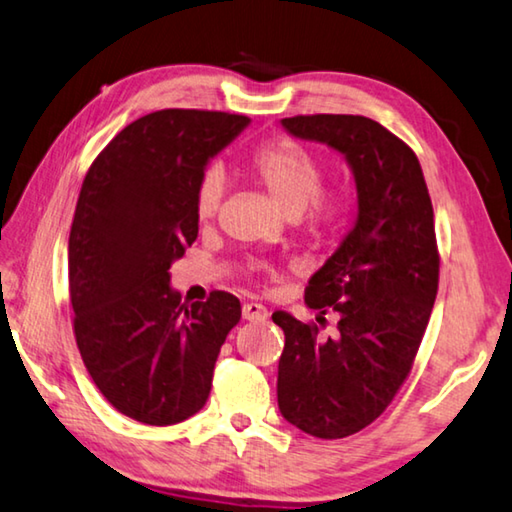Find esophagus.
<instances>
[{
	"label": "esophagus",
	"mask_w": 512,
	"mask_h": 512,
	"mask_svg": "<svg viewBox=\"0 0 512 512\" xmlns=\"http://www.w3.org/2000/svg\"><path fill=\"white\" fill-rule=\"evenodd\" d=\"M241 314H243V319H246V321H264L266 316H269L266 307L259 305V303H246V305H243Z\"/></svg>",
	"instance_id": "obj_1"
}]
</instances>
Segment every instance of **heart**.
I'll list each match as a JSON object with an SVG mask.
<instances>
[{"label":"heart","mask_w":512,"mask_h":512,"mask_svg":"<svg viewBox=\"0 0 512 512\" xmlns=\"http://www.w3.org/2000/svg\"><path fill=\"white\" fill-rule=\"evenodd\" d=\"M246 170L269 191L275 205L287 216L303 221V232L312 239L330 237L346 216V200L339 193H323V168L312 154L291 141H269L250 152ZM225 196V175L218 166H209L196 186V216L212 221ZM310 204L308 208L306 205ZM308 209L305 210L304 207ZM306 214L303 215L302 212Z\"/></svg>","instance_id":"obj_1"}]
</instances>
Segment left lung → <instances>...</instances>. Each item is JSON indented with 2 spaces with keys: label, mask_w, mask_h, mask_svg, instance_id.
Wrapping results in <instances>:
<instances>
[{
  "label": "left lung",
  "mask_w": 512,
  "mask_h": 512,
  "mask_svg": "<svg viewBox=\"0 0 512 512\" xmlns=\"http://www.w3.org/2000/svg\"><path fill=\"white\" fill-rule=\"evenodd\" d=\"M282 127L342 152L358 189L353 230L305 289L319 325L326 311L338 312L336 335L273 312L285 332L282 417L307 435L339 440L383 415L415 362L440 282L433 205L417 154L376 120L314 113Z\"/></svg>",
  "instance_id": "left-lung-1"
}]
</instances>
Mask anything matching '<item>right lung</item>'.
<instances>
[{
  "label": "right lung",
  "mask_w": 512,
  "mask_h": 512,
  "mask_svg": "<svg viewBox=\"0 0 512 512\" xmlns=\"http://www.w3.org/2000/svg\"><path fill=\"white\" fill-rule=\"evenodd\" d=\"M248 123L223 111L148 113L113 136L81 184L68 241L75 339L104 399L141 424L196 415L241 319L227 291L182 303L168 269L198 237L207 161Z\"/></svg>",
  "instance_id": "1"
}]
</instances>
